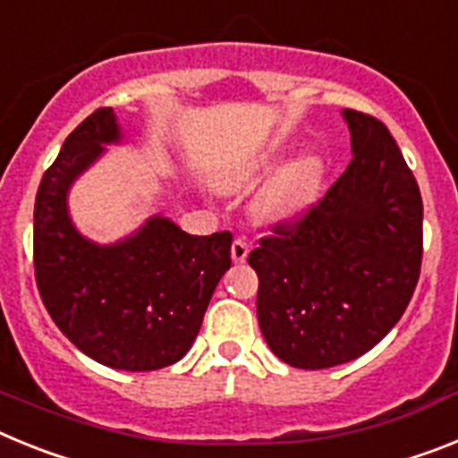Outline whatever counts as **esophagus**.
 Instances as JSON below:
<instances>
[{"label":"esophagus","instance_id":"34e87169","mask_svg":"<svg viewBox=\"0 0 458 458\" xmlns=\"http://www.w3.org/2000/svg\"><path fill=\"white\" fill-rule=\"evenodd\" d=\"M230 256H233L234 262H244L246 256H249V244L244 240H234L233 246H230Z\"/></svg>","mask_w":458,"mask_h":458}]
</instances>
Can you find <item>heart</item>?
I'll list each match as a JSON object with an SVG mask.
<instances>
[{
    "instance_id": "obj_1",
    "label": "heart",
    "mask_w": 458,
    "mask_h": 458,
    "mask_svg": "<svg viewBox=\"0 0 458 458\" xmlns=\"http://www.w3.org/2000/svg\"><path fill=\"white\" fill-rule=\"evenodd\" d=\"M281 161H284V152L274 147V149L258 154L251 161H246L244 165L225 174L221 180V186L230 193L251 191L269 173H274ZM323 158L316 157V154L297 157L295 161H290L285 168L278 170L272 180L265 184L260 198H258L260 214L269 221H290V218L300 216L301 212H306L316 202L320 186H323Z\"/></svg>"
}]
</instances>
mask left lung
<instances>
[{"label": "left lung", "mask_w": 458, "mask_h": 458, "mask_svg": "<svg viewBox=\"0 0 458 458\" xmlns=\"http://www.w3.org/2000/svg\"><path fill=\"white\" fill-rule=\"evenodd\" d=\"M352 161L295 225L249 256L258 323L278 360L329 369L369 352L399 323L421 265V196L383 122L344 110Z\"/></svg>", "instance_id": "1"}]
</instances>
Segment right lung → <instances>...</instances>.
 I'll return each mask as SVG.
<instances>
[{"instance_id": "add662e5", "label": "right lung", "mask_w": 458, "mask_h": 458, "mask_svg": "<svg viewBox=\"0 0 458 458\" xmlns=\"http://www.w3.org/2000/svg\"><path fill=\"white\" fill-rule=\"evenodd\" d=\"M126 140L101 108L64 140L34 205V267L47 313L87 357L122 371H157L189 352L214 288L230 269L233 234H189L154 214L124 240L98 244L75 228L69 191L108 145Z\"/></svg>"}]
</instances>
